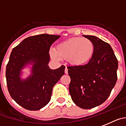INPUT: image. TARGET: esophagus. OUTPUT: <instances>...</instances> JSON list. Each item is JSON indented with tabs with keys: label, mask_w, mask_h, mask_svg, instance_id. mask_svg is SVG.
<instances>
[{
	"label": "esophagus",
	"mask_w": 126,
	"mask_h": 126,
	"mask_svg": "<svg viewBox=\"0 0 126 126\" xmlns=\"http://www.w3.org/2000/svg\"><path fill=\"white\" fill-rule=\"evenodd\" d=\"M64 73L66 74H68V68H67V67H65V70H64Z\"/></svg>",
	"instance_id": "34e87169"
}]
</instances>
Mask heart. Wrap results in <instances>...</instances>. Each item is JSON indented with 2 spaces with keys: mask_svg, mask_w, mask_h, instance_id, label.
<instances>
[{
  "mask_svg": "<svg viewBox=\"0 0 126 126\" xmlns=\"http://www.w3.org/2000/svg\"><path fill=\"white\" fill-rule=\"evenodd\" d=\"M94 52V45L91 40L81 36L73 37L61 42L56 50L51 48L50 54L56 60L67 59L73 66L84 65L90 62Z\"/></svg>",
  "mask_w": 126,
  "mask_h": 126,
  "instance_id": "heart-1",
  "label": "heart"
}]
</instances>
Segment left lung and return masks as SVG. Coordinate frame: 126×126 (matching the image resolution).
Returning a JSON list of instances; mask_svg holds the SVG:
<instances>
[{
	"mask_svg": "<svg viewBox=\"0 0 126 126\" xmlns=\"http://www.w3.org/2000/svg\"><path fill=\"white\" fill-rule=\"evenodd\" d=\"M83 36L93 42V56L84 65L68 66V72L73 101L87 109L103 104L109 96L117 81L118 62L109 43L93 35Z\"/></svg>",
	"mask_w": 126,
	"mask_h": 126,
	"instance_id": "1",
	"label": "left lung"
}]
</instances>
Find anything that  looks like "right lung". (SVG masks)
I'll list each match as a JSON object with an SVG mask.
<instances>
[{
	"label": "right lung",
	"mask_w": 126,
	"mask_h": 126,
	"mask_svg": "<svg viewBox=\"0 0 126 126\" xmlns=\"http://www.w3.org/2000/svg\"><path fill=\"white\" fill-rule=\"evenodd\" d=\"M60 35L41 34L26 38L13 48L6 67V79L12 98L23 108L37 111L50 102L52 90L64 74L65 66H48L49 50ZM30 73L23 77L24 69Z\"/></svg>",
	"instance_id": "obj_1"
}]
</instances>
